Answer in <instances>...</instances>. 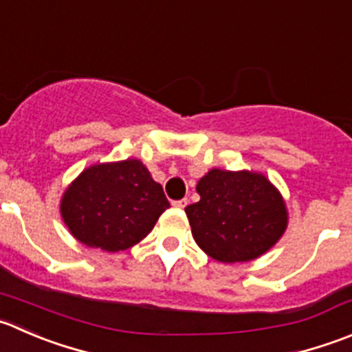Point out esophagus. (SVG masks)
I'll return each mask as SVG.
<instances>
[{"mask_svg":"<svg viewBox=\"0 0 352 352\" xmlns=\"http://www.w3.org/2000/svg\"><path fill=\"white\" fill-rule=\"evenodd\" d=\"M173 208H177V210H184V208L187 206V199L184 197V199H179V201H173Z\"/></svg>","mask_w":352,"mask_h":352,"instance_id":"esophagus-1","label":"esophagus"}]
</instances>
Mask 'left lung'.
Returning a JSON list of instances; mask_svg holds the SVG:
<instances>
[{
    "label": "left lung",
    "mask_w": 352,
    "mask_h": 352,
    "mask_svg": "<svg viewBox=\"0 0 352 352\" xmlns=\"http://www.w3.org/2000/svg\"><path fill=\"white\" fill-rule=\"evenodd\" d=\"M196 190L201 199L186 208L190 230L217 261H251L277 244L287 228L284 199L261 173L213 168Z\"/></svg>",
    "instance_id": "8db88e82"
}]
</instances>
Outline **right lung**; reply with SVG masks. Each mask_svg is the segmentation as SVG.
Returning <instances> with one entry per match:
<instances>
[{"mask_svg": "<svg viewBox=\"0 0 352 352\" xmlns=\"http://www.w3.org/2000/svg\"><path fill=\"white\" fill-rule=\"evenodd\" d=\"M166 208L170 203L163 187L139 160L85 168L65 190L60 204L72 235L108 252L142 241Z\"/></svg>", "mask_w": 352, "mask_h": 352, "instance_id": "1", "label": "right lung"}]
</instances>
